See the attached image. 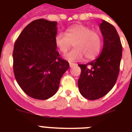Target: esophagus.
Masks as SVG:
<instances>
[{"label": "esophagus", "instance_id": "1", "mask_svg": "<svg viewBox=\"0 0 132 132\" xmlns=\"http://www.w3.org/2000/svg\"><path fill=\"white\" fill-rule=\"evenodd\" d=\"M69 65H70V68H72V66H74L75 65V64H74V63H69Z\"/></svg>", "mask_w": 132, "mask_h": 132}]
</instances>
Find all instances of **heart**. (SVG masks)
Here are the masks:
<instances>
[{"instance_id": "1", "label": "heart", "mask_w": 132, "mask_h": 132, "mask_svg": "<svg viewBox=\"0 0 132 132\" xmlns=\"http://www.w3.org/2000/svg\"><path fill=\"white\" fill-rule=\"evenodd\" d=\"M101 38L98 32L83 24H75L68 28L65 33H58L55 37V44L59 51L66 53L72 44L75 49L64 55L70 62L93 60L101 48Z\"/></svg>"}]
</instances>
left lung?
Here are the masks:
<instances>
[{"label": "left lung", "mask_w": 132, "mask_h": 132, "mask_svg": "<svg viewBox=\"0 0 132 132\" xmlns=\"http://www.w3.org/2000/svg\"><path fill=\"white\" fill-rule=\"evenodd\" d=\"M103 37V47L98 58L81 68L78 87L81 94L89 100H96L107 94L116 84L122 57V44L112 24L102 20L99 24Z\"/></svg>", "instance_id": "left-lung-1"}]
</instances>
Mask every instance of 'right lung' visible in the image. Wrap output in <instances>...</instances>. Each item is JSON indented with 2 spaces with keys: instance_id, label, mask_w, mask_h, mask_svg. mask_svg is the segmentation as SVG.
<instances>
[{
  "instance_id": "right-lung-1",
  "label": "right lung",
  "mask_w": 132,
  "mask_h": 132,
  "mask_svg": "<svg viewBox=\"0 0 132 132\" xmlns=\"http://www.w3.org/2000/svg\"><path fill=\"white\" fill-rule=\"evenodd\" d=\"M57 24L45 19L34 20L22 30L14 44L15 78L22 90L36 99L46 100L53 96L70 66L56 51Z\"/></svg>"
}]
</instances>
